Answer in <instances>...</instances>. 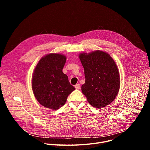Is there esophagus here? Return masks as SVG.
<instances>
[{
  "label": "esophagus",
  "mask_w": 150,
  "mask_h": 150,
  "mask_svg": "<svg viewBox=\"0 0 150 150\" xmlns=\"http://www.w3.org/2000/svg\"><path fill=\"white\" fill-rule=\"evenodd\" d=\"M75 88H76V89L79 90V89H80L81 86H80V85H79V84H76V85H75Z\"/></svg>",
  "instance_id": "1"
}]
</instances>
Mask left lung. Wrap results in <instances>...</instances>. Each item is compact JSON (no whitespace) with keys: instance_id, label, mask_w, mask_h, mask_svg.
<instances>
[{"instance_id":"8db88e82","label":"left lung","mask_w":150,"mask_h":150,"mask_svg":"<svg viewBox=\"0 0 150 150\" xmlns=\"http://www.w3.org/2000/svg\"><path fill=\"white\" fill-rule=\"evenodd\" d=\"M85 77L81 90L88 102L101 108L110 104L120 88V75L116 62L108 53L96 50L79 55Z\"/></svg>"}]
</instances>
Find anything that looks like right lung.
Returning <instances> with one entry per match:
<instances>
[{
	"label": "right lung",
	"mask_w": 150,
	"mask_h": 150,
	"mask_svg": "<svg viewBox=\"0 0 150 150\" xmlns=\"http://www.w3.org/2000/svg\"><path fill=\"white\" fill-rule=\"evenodd\" d=\"M67 57L59 53H50L41 57L32 76V89L40 104L53 110L65 104L68 96L75 90L62 69Z\"/></svg>",
	"instance_id": "right-lung-1"
}]
</instances>
